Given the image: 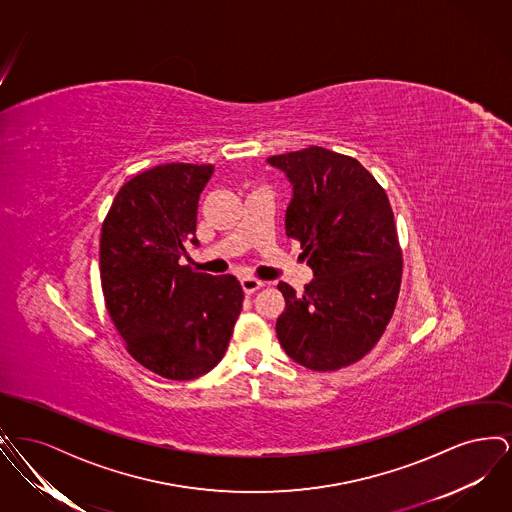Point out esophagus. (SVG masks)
Masks as SVG:
<instances>
[{
  "instance_id": "1",
  "label": "esophagus",
  "mask_w": 512,
  "mask_h": 512,
  "mask_svg": "<svg viewBox=\"0 0 512 512\" xmlns=\"http://www.w3.org/2000/svg\"><path fill=\"white\" fill-rule=\"evenodd\" d=\"M240 282H242V288H244L245 293L257 292V290H261L265 286L261 280H255V278H249V276H245Z\"/></svg>"
}]
</instances>
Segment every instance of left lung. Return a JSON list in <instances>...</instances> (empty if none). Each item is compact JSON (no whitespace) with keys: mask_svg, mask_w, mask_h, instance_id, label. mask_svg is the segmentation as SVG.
<instances>
[{"mask_svg":"<svg viewBox=\"0 0 512 512\" xmlns=\"http://www.w3.org/2000/svg\"><path fill=\"white\" fill-rule=\"evenodd\" d=\"M267 163L292 184L286 234L315 274L303 295L278 284L286 299L278 341L297 365L318 372L357 363L382 338L401 286L390 199L357 159L324 147Z\"/></svg>","mask_w":512,"mask_h":512,"instance_id":"left-lung-1","label":"left lung"}]
</instances>
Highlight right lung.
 Instances as JSON below:
<instances>
[{
    "label": "right lung",
    "mask_w": 512,
    "mask_h": 512,
    "mask_svg": "<svg viewBox=\"0 0 512 512\" xmlns=\"http://www.w3.org/2000/svg\"><path fill=\"white\" fill-rule=\"evenodd\" d=\"M213 165H159L128 180L99 240L105 305L128 353L169 380H194L219 365L240 317L236 276L180 265L197 247V201Z\"/></svg>",
    "instance_id": "right-lung-1"
}]
</instances>
